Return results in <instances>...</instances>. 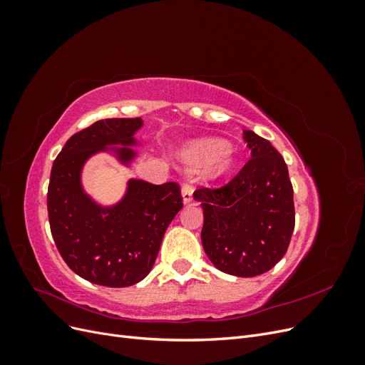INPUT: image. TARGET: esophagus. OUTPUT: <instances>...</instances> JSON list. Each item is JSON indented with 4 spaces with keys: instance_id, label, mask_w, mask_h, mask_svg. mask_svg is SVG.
<instances>
[{
    "instance_id": "esophagus-1",
    "label": "esophagus",
    "mask_w": 365,
    "mask_h": 365,
    "mask_svg": "<svg viewBox=\"0 0 365 365\" xmlns=\"http://www.w3.org/2000/svg\"><path fill=\"white\" fill-rule=\"evenodd\" d=\"M181 192H182V201H184L185 204L190 202V201L193 200V182H192V181H185V182L182 184Z\"/></svg>"
}]
</instances>
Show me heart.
Wrapping results in <instances>:
<instances>
[{
	"label": "heart",
	"mask_w": 365,
	"mask_h": 365,
	"mask_svg": "<svg viewBox=\"0 0 365 365\" xmlns=\"http://www.w3.org/2000/svg\"><path fill=\"white\" fill-rule=\"evenodd\" d=\"M184 161L190 168H197L205 163L207 173L212 176L224 175L235 164V153L228 145H220L217 140H197L185 149Z\"/></svg>",
	"instance_id": "1"
}]
</instances>
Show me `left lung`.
Returning a JSON list of instances; mask_svg holds the SVG:
<instances>
[{
	"mask_svg": "<svg viewBox=\"0 0 365 365\" xmlns=\"http://www.w3.org/2000/svg\"><path fill=\"white\" fill-rule=\"evenodd\" d=\"M251 158L220 187H200L201 240L212 263L237 277L274 268L288 251L295 225L288 165L268 140L244 130Z\"/></svg>",
	"mask_w": 365,
	"mask_h": 365,
	"instance_id": "left-lung-1",
	"label": "left lung"
}]
</instances>
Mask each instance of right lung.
<instances>
[{
    "label": "right lung",
    "mask_w": 365,
    "mask_h": 365,
    "mask_svg": "<svg viewBox=\"0 0 365 365\" xmlns=\"http://www.w3.org/2000/svg\"><path fill=\"white\" fill-rule=\"evenodd\" d=\"M141 118H105L76 132L53 163L47 193L51 236L62 259L82 279L125 288L143 280L158 256L172 219L182 208L176 182L161 185L130 180L120 204L103 208L81 185L82 165L111 145H134ZM128 163L134 152L117 150Z\"/></svg>",
    "instance_id": "add662e5"
}]
</instances>
